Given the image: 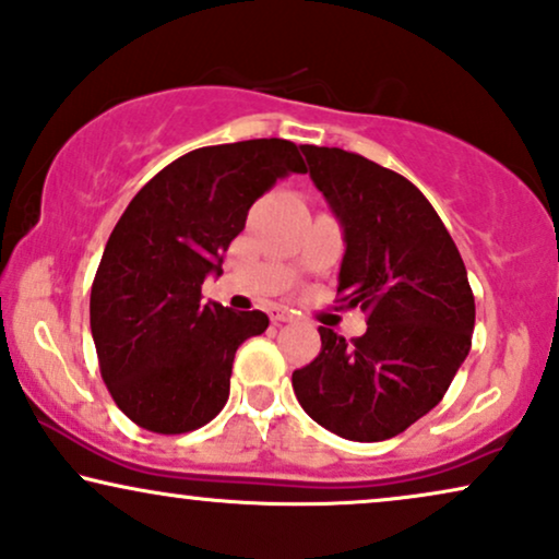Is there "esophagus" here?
Returning a JSON list of instances; mask_svg holds the SVG:
<instances>
[{
    "mask_svg": "<svg viewBox=\"0 0 559 559\" xmlns=\"http://www.w3.org/2000/svg\"><path fill=\"white\" fill-rule=\"evenodd\" d=\"M271 320L278 324V322H292L294 320V312H288L284 307H273L271 309Z\"/></svg>",
    "mask_w": 559,
    "mask_h": 559,
    "instance_id": "obj_1",
    "label": "esophagus"
}]
</instances>
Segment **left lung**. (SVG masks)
<instances>
[{"mask_svg":"<svg viewBox=\"0 0 559 559\" xmlns=\"http://www.w3.org/2000/svg\"><path fill=\"white\" fill-rule=\"evenodd\" d=\"M301 152L343 229L341 304L361 309L366 332L348 343L320 328L322 350L294 371V394L332 433L384 441L430 413L467 358V267L428 198L402 175L335 146Z\"/></svg>","mask_w":559,"mask_h":559,"instance_id":"obj_1","label":"left lung"}]
</instances>
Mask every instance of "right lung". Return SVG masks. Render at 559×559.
<instances>
[{
    "mask_svg": "<svg viewBox=\"0 0 559 559\" xmlns=\"http://www.w3.org/2000/svg\"><path fill=\"white\" fill-rule=\"evenodd\" d=\"M307 173L299 146L250 139L182 154L118 218L90 294L103 381L136 426L188 433L229 397L235 353L267 328L263 312L201 301L209 275L275 180Z\"/></svg>",
    "mask_w": 559,
    "mask_h": 559,
    "instance_id": "1",
    "label": "right lung"
}]
</instances>
